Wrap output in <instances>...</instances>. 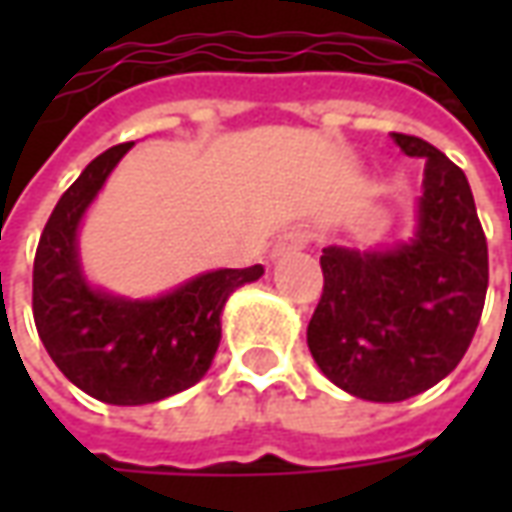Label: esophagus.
<instances>
[{"label": "esophagus", "mask_w": 512, "mask_h": 512, "mask_svg": "<svg viewBox=\"0 0 512 512\" xmlns=\"http://www.w3.org/2000/svg\"><path fill=\"white\" fill-rule=\"evenodd\" d=\"M307 241H310V235L304 233V230H288V233H282L277 246H274V252H271V260H282V257L296 255V252H301L307 246Z\"/></svg>", "instance_id": "34e87169"}]
</instances>
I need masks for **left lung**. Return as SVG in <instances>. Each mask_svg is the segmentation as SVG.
<instances>
[{
	"label": "left lung",
	"instance_id": "obj_1",
	"mask_svg": "<svg viewBox=\"0 0 512 512\" xmlns=\"http://www.w3.org/2000/svg\"><path fill=\"white\" fill-rule=\"evenodd\" d=\"M392 139L425 158L414 233L384 249L326 246L323 296L307 329L323 376L373 403H400L450 376L488 290V246L466 175L419 136Z\"/></svg>",
	"mask_w": 512,
	"mask_h": 512
}]
</instances>
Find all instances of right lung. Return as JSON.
I'll list each match as a JSON object with an SVG mask.
<instances>
[{
  "mask_svg": "<svg viewBox=\"0 0 512 512\" xmlns=\"http://www.w3.org/2000/svg\"><path fill=\"white\" fill-rule=\"evenodd\" d=\"M134 142L93 158L51 211L32 271V312L62 376L109 406H145L200 381L222 340V312L263 266L213 268L178 288L131 299L84 274L79 230Z\"/></svg>",
  "mask_w": 512,
  "mask_h": 512,
  "instance_id": "obj_1",
  "label": "right lung"
}]
</instances>
